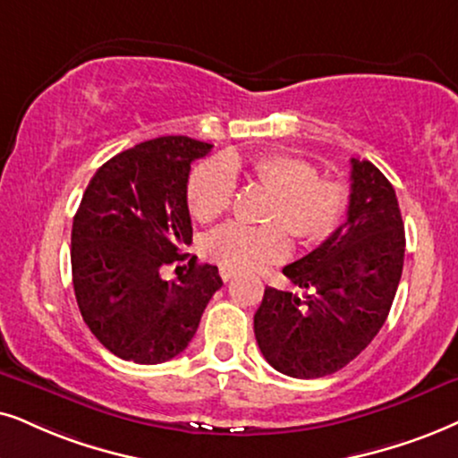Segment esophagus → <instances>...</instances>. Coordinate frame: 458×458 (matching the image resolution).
<instances>
[{"label":"esophagus","mask_w":458,"mask_h":458,"mask_svg":"<svg viewBox=\"0 0 458 458\" xmlns=\"http://www.w3.org/2000/svg\"><path fill=\"white\" fill-rule=\"evenodd\" d=\"M219 275H222V279H224V281H230V279H233V276H234V272H233V270H225V268H222V270H219Z\"/></svg>","instance_id":"34e87169"}]
</instances>
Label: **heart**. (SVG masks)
<instances>
[{"mask_svg":"<svg viewBox=\"0 0 458 458\" xmlns=\"http://www.w3.org/2000/svg\"><path fill=\"white\" fill-rule=\"evenodd\" d=\"M245 171L268 190L264 225L225 224L202 239V253L219 268L233 272L259 270L289 256L292 233L298 241H319L334 228L343 211V190L319 177L309 160L287 152L253 158L228 154L192 166L186 182L190 216L213 222L228 211L234 194V173Z\"/></svg>","mask_w":458,"mask_h":458,"instance_id":"obj_1","label":"heart"}]
</instances>
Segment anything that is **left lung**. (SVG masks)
<instances>
[{
  "label": "left lung",
  "instance_id": "1",
  "mask_svg": "<svg viewBox=\"0 0 458 458\" xmlns=\"http://www.w3.org/2000/svg\"><path fill=\"white\" fill-rule=\"evenodd\" d=\"M403 251L395 190L372 162L351 158L346 222L283 268L296 292L266 287L253 317L266 361L292 378H321L351 363L389 315Z\"/></svg>",
  "mask_w": 458,
  "mask_h": 458
}]
</instances>
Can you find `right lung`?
<instances>
[{
	"label": "right lung",
	"instance_id": "obj_1",
	"mask_svg": "<svg viewBox=\"0 0 458 458\" xmlns=\"http://www.w3.org/2000/svg\"><path fill=\"white\" fill-rule=\"evenodd\" d=\"M211 148L169 135L124 149L95 173L75 213V300L97 340L124 361L152 366L179 355L222 287L217 266L183 253L192 242L190 165ZM183 259L177 282L161 279L165 265Z\"/></svg>",
	"mask_w": 458,
	"mask_h": 458
}]
</instances>
